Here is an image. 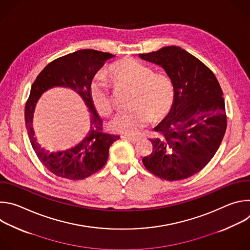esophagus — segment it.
I'll use <instances>...</instances> for the list:
<instances>
[{
	"label": "esophagus",
	"instance_id": "1",
	"mask_svg": "<svg viewBox=\"0 0 250 250\" xmlns=\"http://www.w3.org/2000/svg\"><path fill=\"white\" fill-rule=\"evenodd\" d=\"M122 137H123V138H125V139H127L128 141L132 142V144H135V142L139 141V137H135V136H129V135H123Z\"/></svg>",
	"mask_w": 250,
	"mask_h": 250
}]
</instances>
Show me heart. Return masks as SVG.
<instances>
[{
	"mask_svg": "<svg viewBox=\"0 0 250 250\" xmlns=\"http://www.w3.org/2000/svg\"><path fill=\"white\" fill-rule=\"evenodd\" d=\"M109 76L118 90L131 89L129 109L117 113L109 125L114 131L134 134L146 126L154 115L161 117L172 106L175 87L171 78L137 59L125 58L109 68ZM89 95L96 112L108 116L113 110V96L104 75H97L90 83Z\"/></svg>",
	"mask_w": 250,
	"mask_h": 250,
	"instance_id": "heart-1",
	"label": "heart"
}]
</instances>
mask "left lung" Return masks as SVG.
<instances>
[{
    "label": "left lung",
    "instance_id": "obj_1",
    "mask_svg": "<svg viewBox=\"0 0 250 250\" xmlns=\"http://www.w3.org/2000/svg\"><path fill=\"white\" fill-rule=\"evenodd\" d=\"M139 57L160 65L175 87L171 110L154 128L162 136L150 139L153 151L142 163L161 179H186L200 172L222 144L227 129L222 88L202 61L179 46Z\"/></svg>",
    "mask_w": 250,
    "mask_h": 250
}]
</instances>
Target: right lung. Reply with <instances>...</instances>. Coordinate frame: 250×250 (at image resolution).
I'll return each mask as SVG.
<instances>
[{"instance_id":"obj_1","label":"right lung","mask_w":250,"mask_h":250,"mask_svg":"<svg viewBox=\"0 0 250 250\" xmlns=\"http://www.w3.org/2000/svg\"><path fill=\"white\" fill-rule=\"evenodd\" d=\"M115 55L94 49H83L59 57L39 74L31 86L24 109V121L31 146L44 167L54 175L69 180H81L102 169L109 156L110 146L120 135L103 130V122L94 109L89 95V86L104 62ZM53 86H67L77 91L90 112V129L86 137L74 148L50 153L34 137L32 119L40 96Z\"/></svg>"}]
</instances>
